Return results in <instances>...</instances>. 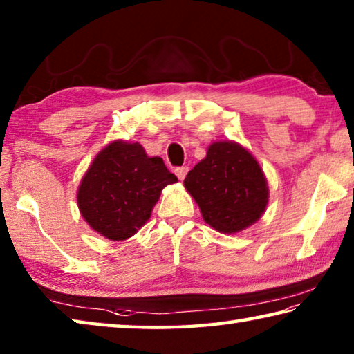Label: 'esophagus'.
I'll use <instances>...</instances> for the list:
<instances>
[{"label":"esophagus","mask_w":354,"mask_h":354,"mask_svg":"<svg viewBox=\"0 0 354 354\" xmlns=\"http://www.w3.org/2000/svg\"><path fill=\"white\" fill-rule=\"evenodd\" d=\"M189 171V167H178V169H175V175L178 176L179 181H184L185 175H187Z\"/></svg>","instance_id":"esophagus-1"}]
</instances>
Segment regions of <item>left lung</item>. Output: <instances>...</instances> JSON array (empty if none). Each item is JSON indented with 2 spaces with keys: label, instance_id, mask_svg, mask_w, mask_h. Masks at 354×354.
<instances>
[{
  "label": "left lung",
  "instance_id": "left-lung-1",
  "mask_svg": "<svg viewBox=\"0 0 354 354\" xmlns=\"http://www.w3.org/2000/svg\"><path fill=\"white\" fill-rule=\"evenodd\" d=\"M203 220L221 234H239L265 214L269 187L252 153L234 140H216L184 179Z\"/></svg>",
  "mask_w": 354,
  "mask_h": 354
}]
</instances>
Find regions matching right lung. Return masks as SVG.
I'll return each instance as SVG.
<instances>
[{"mask_svg": "<svg viewBox=\"0 0 354 354\" xmlns=\"http://www.w3.org/2000/svg\"><path fill=\"white\" fill-rule=\"evenodd\" d=\"M178 178L162 158L139 142L113 140L104 147L77 189V205L88 226L111 241L133 236L150 220L160 192Z\"/></svg>", "mask_w": 354, "mask_h": 354, "instance_id": "right-lung-1", "label": "right lung"}]
</instances>
